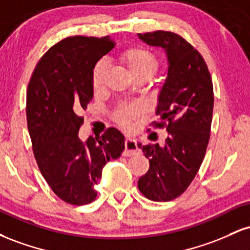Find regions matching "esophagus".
<instances>
[{
	"label": "esophagus",
	"mask_w": 250,
	"mask_h": 250,
	"mask_svg": "<svg viewBox=\"0 0 250 250\" xmlns=\"http://www.w3.org/2000/svg\"><path fill=\"white\" fill-rule=\"evenodd\" d=\"M139 151V147H137L136 140L133 139H127L125 141V153L123 155L125 156H131V155H135Z\"/></svg>",
	"instance_id": "obj_1"
}]
</instances>
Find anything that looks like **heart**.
Returning <instances> with one entry per match:
<instances>
[{"label":"heart","mask_w":250,"mask_h":250,"mask_svg":"<svg viewBox=\"0 0 250 250\" xmlns=\"http://www.w3.org/2000/svg\"><path fill=\"white\" fill-rule=\"evenodd\" d=\"M119 61L129 70V73L136 80H148L156 73L159 68V60L151 51L141 47H130L121 51ZM107 65L104 62H97L91 74V85L95 91H100L104 84ZM137 108L135 105H121L114 113V120L129 129L131 127L133 120L137 115Z\"/></svg>","instance_id":"1"}]
</instances>
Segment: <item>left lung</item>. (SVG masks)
<instances>
[{
    "label": "left lung",
    "instance_id": "8db88e82",
    "mask_svg": "<svg viewBox=\"0 0 250 250\" xmlns=\"http://www.w3.org/2000/svg\"><path fill=\"white\" fill-rule=\"evenodd\" d=\"M149 45L166 50L168 76L160 91L153 128L167 129L165 145L139 148L149 159V169L139 180L146 197L171 201L187 190L201 167L210 137L214 108L213 81L207 63L188 41L173 31L137 34ZM150 137V136H149Z\"/></svg>",
    "mask_w": 250,
    "mask_h": 250
}]
</instances>
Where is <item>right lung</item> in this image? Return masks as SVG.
Listing matches in <instances>:
<instances>
[{"instance_id":"1","label":"right lung","mask_w":250,"mask_h":250,"mask_svg":"<svg viewBox=\"0 0 250 250\" xmlns=\"http://www.w3.org/2000/svg\"><path fill=\"white\" fill-rule=\"evenodd\" d=\"M114 45L109 36L65 37L37 62L28 84L25 111L34 156L51 190L69 205L93 202L102 168L125 150V137L115 128L99 139H79L80 113L93 99V69Z\"/></svg>"}]
</instances>
